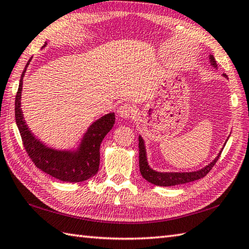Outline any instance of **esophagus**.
<instances>
[{
    "label": "esophagus",
    "mask_w": 249,
    "mask_h": 249,
    "mask_svg": "<svg viewBox=\"0 0 249 249\" xmlns=\"http://www.w3.org/2000/svg\"><path fill=\"white\" fill-rule=\"evenodd\" d=\"M118 116L124 119H131L135 116V109L134 107L130 106V104H123L118 108Z\"/></svg>",
    "instance_id": "obj_1"
}]
</instances>
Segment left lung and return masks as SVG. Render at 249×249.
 Instances as JSON below:
<instances>
[{
    "label": "left lung",
    "instance_id": "8db88e82",
    "mask_svg": "<svg viewBox=\"0 0 249 249\" xmlns=\"http://www.w3.org/2000/svg\"><path fill=\"white\" fill-rule=\"evenodd\" d=\"M210 62H211V65L213 67L215 68L217 67L216 62H215V59L212 55L210 56ZM224 76H226V74H224ZM139 142H140L139 147H140L141 174L143 179L158 186H173V185H178V184H184V183H189V182L203 178V177L212 169L215 163L217 162L218 158L220 157V153H222V151H220L217 158L215 159L213 162H211L209 165H207L206 167L200 170L192 171V173H159V171H156L149 167L148 162H147V157H146L145 143H143V140L142 139V136L139 137Z\"/></svg>",
    "mask_w": 249,
    "mask_h": 249
}]
</instances>
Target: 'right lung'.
Segmentation results:
<instances>
[{
  "label": "right lung",
  "mask_w": 249,
  "mask_h": 249,
  "mask_svg": "<svg viewBox=\"0 0 249 249\" xmlns=\"http://www.w3.org/2000/svg\"><path fill=\"white\" fill-rule=\"evenodd\" d=\"M30 60L21 74L15 100L16 124L18 125L26 153L29 154L32 162L36 165L37 168L60 181L75 183L91 178L99 170L101 142L115 124L114 113L104 115L89 126L83 137L78 151H59L46 147L31 133L21 110L22 79Z\"/></svg>",
  "instance_id": "right-lung-1"
}]
</instances>
